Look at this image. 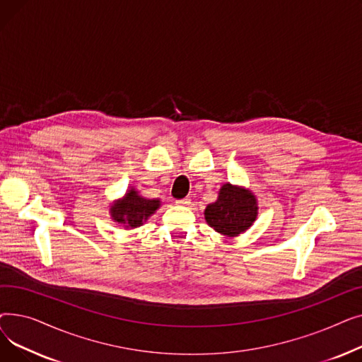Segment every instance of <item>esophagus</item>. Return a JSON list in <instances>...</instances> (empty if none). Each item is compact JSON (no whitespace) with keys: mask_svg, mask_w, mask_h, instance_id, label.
Instances as JSON below:
<instances>
[{"mask_svg":"<svg viewBox=\"0 0 362 362\" xmlns=\"http://www.w3.org/2000/svg\"><path fill=\"white\" fill-rule=\"evenodd\" d=\"M176 204H177V205H180V206H187V205H191V199H189V198L177 199V201H176Z\"/></svg>","mask_w":362,"mask_h":362,"instance_id":"34e87169","label":"esophagus"}]
</instances>
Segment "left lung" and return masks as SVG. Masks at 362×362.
<instances>
[{"instance_id":"left-lung-1","label":"left lung","mask_w":362,"mask_h":362,"mask_svg":"<svg viewBox=\"0 0 362 362\" xmlns=\"http://www.w3.org/2000/svg\"><path fill=\"white\" fill-rule=\"evenodd\" d=\"M258 216V199L251 189L224 183L216 202L208 204L204 217L206 224L226 238H236L254 224Z\"/></svg>"}]
</instances>
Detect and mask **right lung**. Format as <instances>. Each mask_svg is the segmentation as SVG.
I'll return each instance as SVG.
<instances>
[{"mask_svg": "<svg viewBox=\"0 0 362 362\" xmlns=\"http://www.w3.org/2000/svg\"><path fill=\"white\" fill-rule=\"evenodd\" d=\"M161 206L160 199H149L141 195L138 189L130 186L126 194L110 204L108 213L116 224H122L124 229L141 227L152 214Z\"/></svg>", "mask_w": 362, "mask_h": 362, "instance_id": "add662e5", "label": "right lung"}]
</instances>
